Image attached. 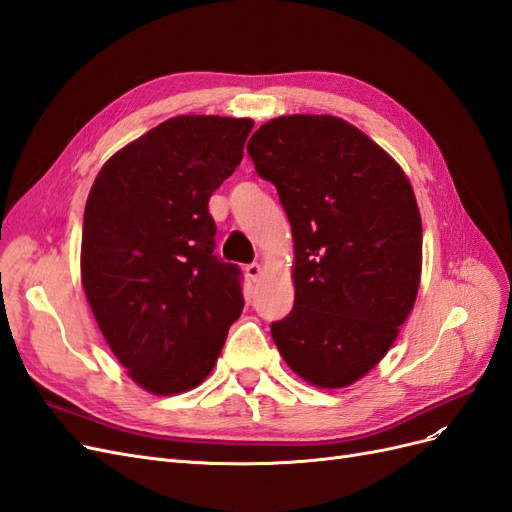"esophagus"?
<instances>
[{
	"mask_svg": "<svg viewBox=\"0 0 512 512\" xmlns=\"http://www.w3.org/2000/svg\"><path fill=\"white\" fill-rule=\"evenodd\" d=\"M245 275H247V277H250V280H252V282H256V280H258V277L262 275V267L258 265V262H252V265H245Z\"/></svg>",
	"mask_w": 512,
	"mask_h": 512,
	"instance_id": "obj_1",
	"label": "esophagus"
}]
</instances>
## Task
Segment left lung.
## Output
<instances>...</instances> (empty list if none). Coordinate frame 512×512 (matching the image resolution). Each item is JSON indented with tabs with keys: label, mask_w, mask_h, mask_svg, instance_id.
I'll return each instance as SVG.
<instances>
[{
	"label": "left lung",
	"mask_w": 512,
	"mask_h": 512,
	"mask_svg": "<svg viewBox=\"0 0 512 512\" xmlns=\"http://www.w3.org/2000/svg\"><path fill=\"white\" fill-rule=\"evenodd\" d=\"M294 239V307L271 324L288 367L320 389L363 378L416 301L423 226L401 166L352 123L286 115L247 143Z\"/></svg>",
	"instance_id": "1"
}]
</instances>
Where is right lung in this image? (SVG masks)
<instances>
[{
  "mask_svg": "<svg viewBox=\"0 0 512 512\" xmlns=\"http://www.w3.org/2000/svg\"><path fill=\"white\" fill-rule=\"evenodd\" d=\"M252 119L181 115L119 149L85 205L81 280L128 376L156 395L203 382L243 312L241 269L213 254L209 198Z\"/></svg>",
  "mask_w": 512,
  "mask_h": 512,
  "instance_id": "1",
  "label": "right lung"
}]
</instances>
